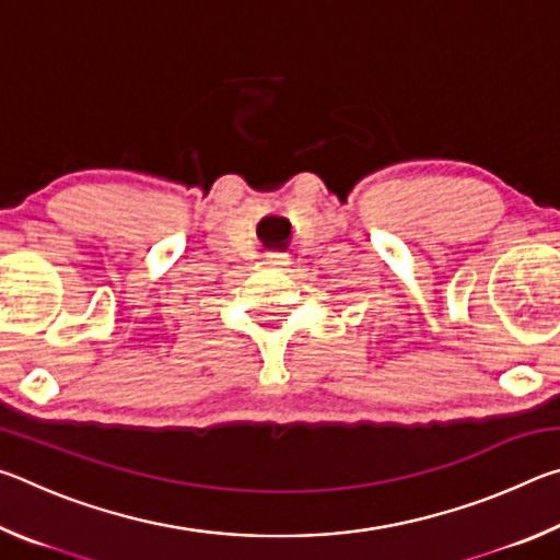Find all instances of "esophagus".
<instances>
[{
	"label": "esophagus",
	"instance_id": "1",
	"mask_svg": "<svg viewBox=\"0 0 560 560\" xmlns=\"http://www.w3.org/2000/svg\"><path fill=\"white\" fill-rule=\"evenodd\" d=\"M267 264H271V267H279V264H289L287 261V254H269Z\"/></svg>",
	"mask_w": 560,
	"mask_h": 560
}]
</instances>
